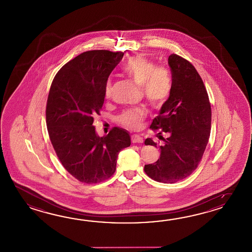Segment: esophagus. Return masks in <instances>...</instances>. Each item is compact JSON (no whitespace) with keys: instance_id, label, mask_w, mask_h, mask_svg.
I'll use <instances>...</instances> for the list:
<instances>
[{"instance_id":"esophagus-1","label":"esophagus","mask_w":252,"mask_h":252,"mask_svg":"<svg viewBox=\"0 0 252 252\" xmlns=\"http://www.w3.org/2000/svg\"><path fill=\"white\" fill-rule=\"evenodd\" d=\"M131 142L132 143H142L143 139L139 135H132L131 136Z\"/></svg>"}]
</instances>
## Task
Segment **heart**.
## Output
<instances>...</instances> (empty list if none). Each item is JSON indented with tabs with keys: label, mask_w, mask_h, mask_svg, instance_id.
<instances>
[{
	"label": "heart",
	"mask_w": 252,
	"mask_h": 252,
	"mask_svg": "<svg viewBox=\"0 0 252 252\" xmlns=\"http://www.w3.org/2000/svg\"><path fill=\"white\" fill-rule=\"evenodd\" d=\"M124 75L141 86L146 99L153 106H160L166 102L172 90L171 75L165 66L158 65L142 56H134L128 59L123 66ZM112 82L107 81L104 94L111 96ZM146 117L144 110L140 108L128 109L119 116L120 124L131 129H138Z\"/></svg>",
	"instance_id": "obj_1"
}]
</instances>
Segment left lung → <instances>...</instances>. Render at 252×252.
I'll use <instances>...</instances> for the list:
<instances>
[{"label":"left lung","instance_id":"obj_1","mask_svg":"<svg viewBox=\"0 0 252 252\" xmlns=\"http://www.w3.org/2000/svg\"><path fill=\"white\" fill-rule=\"evenodd\" d=\"M172 90L152 129H161L169 136L162 138L160 158L145 165L146 174L158 182L173 184L190 176L204 155L211 131V105L204 82L193 64L176 54L168 58ZM145 145L157 147L152 139Z\"/></svg>","mask_w":252,"mask_h":252}]
</instances>
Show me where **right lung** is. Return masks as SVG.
Masks as SVG:
<instances>
[{"mask_svg": "<svg viewBox=\"0 0 252 252\" xmlns=\"http://www.w3.org/2000/svg\"><path fill=\"white\" fill-rule=\"evenodd\" d=\"M123 52L90 50L64 64L48 94L46 120L54 150L64 168L80 182L95 184L112 177L119 152L130 145L124 128L99 137L94 117L104 102L108 77Z\"/></svg>", "mask_w": 252, "mask_h": 252, "instance_id": "add662e5", "label": "right lung"}]
</instances>
